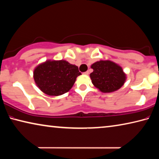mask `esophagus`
I'll return each mask as SVG.
<instances>
[{"instance_id":"obj_1","label":"esophagus","mask_w":159,"mask_h":159,"mask_svg":"<svg viewBox=\"0 0 159 159\" xmlns=\"http://www.w3.org/2000/svg\"><path fill=\"white\" fill-rule=\"evenodd\" d=\"M84 74L85 75H89V70H88V71H85V72H84Z\"/></svg>"}]
</instances>
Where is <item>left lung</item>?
<instances>
[{"mask_svg":"<svg viewBox=\"0 0 159 159\" xmlns=\"http://www.w3.org/2000/svg\"><path fill=\"white\" fill-rule=\"evenodd\" d=\"M90 74L93 84L102 93H112L120 89L126 80L122 67L109 60L99 61L91 65Z\"/></svg>","mask_w":159,"mask_h":159,"instance_id":"left-lung-1","label":"left lung"}]
</instances>
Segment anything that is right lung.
<instances>
[{"label": "right lung", "mask_w": 159, "mask_h": 159, "mask_svg": "<svg viewBox=\"0 0 159 159\" xmlns=\"http://www.w3.org/2000/svg\"><path fill=\"white\" fill-rule=\"evenodd\" d=\"M33 74L35 83L42 92L58 96L69 91L81 73L78 66L64 60H49L35 68Z\"/></svg>", "instance_id": "1"}]
</instances>
